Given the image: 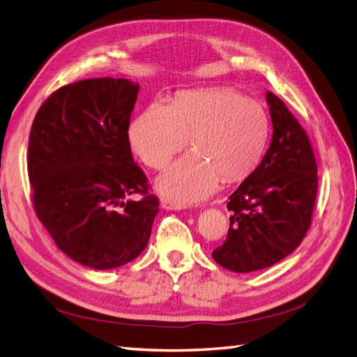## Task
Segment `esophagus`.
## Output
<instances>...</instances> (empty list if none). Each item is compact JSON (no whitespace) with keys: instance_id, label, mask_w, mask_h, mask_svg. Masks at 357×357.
<instances>
[{"instance_id":"1","label":"esophagus","mask_w":357,"mask_h":357,"mask_svg":"<svg viewBox=\"0 0 357 357\" xmlns=\"http://www.w3.org/2000/svg\"><path fill=\"white\" fill-rule=\"evenodd\" d=\"M161 208L162 209H173V211H179V209H182L184 206L173 202V200L170 199H161Z\"/></svg>"}]
</instances>
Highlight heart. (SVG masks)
Here are the masks:
<instances>
[{"mask_svg":"<svg viewBox=\"0 0 357 357\" xmlns=\"http://www.w3.org/2000/svg\"><path fill=\"white\" fill-rule=\"evenodd\" d=\"M270 135L259 100L238 91H185L172 104L153 100L128 128L131 149L146 166L164 169L188 143L193 151L157 181L162 196L179 205L214 193L218 182L240 181L257 169Z\"/></svg>","mask_w":357,"mask_h":357,"instance_id":"b5f03b06","label":"heart"}]
</instances>
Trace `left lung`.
I'll use <instances>...</instances> for the list:
<instances>
[{
    "label": "left lung",
    "instance_id": "obj_1",
    "mask_svg": "<svg viewBox=\"0 0 357 357\" xmlns=\"http://www.w3.org/2000/svg\"><path fill=\"white\" fill-rule=\"evenodd\" d=\"M273 125L259 166L229 196L227 238L213 252L226 270L250 273L294 252L310 226L318 178L312 146L283 100L267 91Z\"/></svg>",
    "mask_w": 357,
    "mask_h": 357
}]
</instances>
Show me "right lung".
I'll list each match as a JSON object with an SVG mask.
<instances>
[{
	"label": "right lung",
	"mask_w": 357,
	"mask_h": 357,
	"mask_svg": "<svg viewBox=\"0 0 357 357\" xmlns=\"http://www.w3.org/2000/svg\"><path fill=\"white\" fill-rule=\"evenodd\" d=\"M139 89L125 78L63 86L31 125L26 166L36 214L63 253L95 270L139 257L160 211L128 140Z\"/></svg>",
	"instance_id": "1"
}]
</instances>
